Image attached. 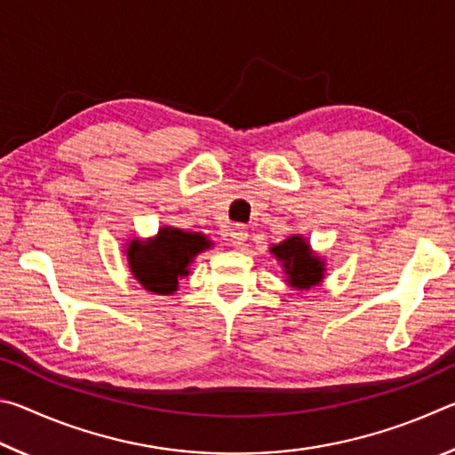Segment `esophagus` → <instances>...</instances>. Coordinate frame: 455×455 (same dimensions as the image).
I'll return each instance as SVG.
<instances>
[{"instance_id":"obj_1","label":"esophagus","mask_w":455,"mask_h":455,"mask_svg":"<svg viewBox=\"0 0 455 455\" xmlns=\"http://www.w3.org/2000/svg\"><path fill=\"white\" fill-rule=\"evenodd\" d=\"M246 238H249V230H246L244 227L236 225L235 228H230V243H233L235 246H243Z\"/></svg>"}]
</instances>
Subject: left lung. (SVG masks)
I'll use <instances>...</instances> for the list:
<instances>
[{
    "mask_svg": "<svg viewBox=\"0 0 455 455\" xmlns=\"http://www.w3.org/2000/svg\"><path fill=\"white\" fill-rule=\"evenodd\" d=\"M271 251L283 260L284 273L289 275L287 281L292 287L309 289L323 279V263L313 257L309 244L301 236H291L281 244H275Z\"/></svg>",
    "mask_w": 455,
    "mask_h": 455,
    "instance_id": "left-lung-1",
    "label": "left lung"
}]
</instances>
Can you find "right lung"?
I'll return each instance as SVG.
<instances>
[{
	"label": "right lung",
	"instance_id": "right-lung-1",
	"mask_svg": "<svg viewBox=\"0 0 455 455\" xmlns=\"http://www.w3.org/2000/svg\"><path fill=\"white\" fill-rule=\"evenodd\" d=\"M209 246L203 235L166 227L154 241H132L128 263L144 289L168 295L179 287V276L188 275L190 260Z\"/></svg>",
	"mask_w": 455,
	"mask_h": 455
}]
</instances>
